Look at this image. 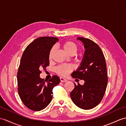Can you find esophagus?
I'll list each match as a JSON object with an SVG mask.
<instances>
[{
  "mask_svg": "<svg viewBox=\"0 0 126 126\" xmlns=\"http://www.w3.org/2000/svg\"><path fill=\"white\" fill-rule=\"evenodd\" d=\"M60 81H61L62 82H65L67 81V79H64V78H63V77H60Z\"/></svg>",
  "mask_w": 126,
  "mask_h": 126,
  "instance_id": "obj_1",
  "label": "esophagus"
}]
</instances>
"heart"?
<instances>
[{
    "label": "heart",
    "instance_id": "heart-1",
    "mask_svg": "<svg viewBox=\"0 0 126 126\" xmlns=\"http://www.w3.org/2000/svg\"><path fill=\"white\" fill-rule=\"evenodd\" d=\"M62 47L64 50L70 55H74L77 51V46L74 42L67 41L62 43ZM55 48L52 47L49 53V59L51 60L53 56ZM74 65L73 64H61L57 66L56 68V72L58 74L62 76H66L74 70Z\"/></svg>",
    "mask_w": 126,
    "mask_h": 126
}]
</instances>
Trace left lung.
Wrapping results in <instances>:
<instances>
[{"mask_svg":"<svg viewBox=\"0 0 126 126\" xmlns=\"http://www.w3.org/2000/svg\"><path fill=\"white\" fill-rule=\"evenodd\" d=\"M85 49L81 66L71 74L74 79L84 80L75 84L70 93L72 101L79 108L88 110L95 107L102 100L108 83L105 57L98 45L88 38L79 37Z\"/></svg>","mask_w":126,"mask_h":126,"instance_id":"1","label":"left lung"}]
</instances>
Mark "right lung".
<instances>
[{"label": "right lung", "mask_w": 126, "mask_h": 126, "mask_svg": "<svg viewBox=\"0 0 126 126\" xmlns=\"http://www.w3.org/2000/svg\"><path fill=\"white\" fill-rule=\"evenodd\" d=\"M58 41L53 37H41L26 47L17 73L18 92L24 104L33 111L46 108L52 98V89L60 79L53 75L49 80L40 77L42 69L49 65V53Z\"/></svg>", "instance_id": "right-lung-1"}]
</instances>
